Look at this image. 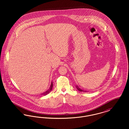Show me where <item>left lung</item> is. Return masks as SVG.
Returning <instances> with one entry per match:
<instances>
[{"mask_svg":"<svg viewBox=\"0 0 129 129\" xmlns=\"http://www.w3.org/2000/svg\"><path fill=\"white\" fill-rule=\"evenodd\" d=\"M76 88L77 89V90H79V91H83V92H86V91H85V90H82V89H81V88H80L79 87V86H76Z\"/></svg>","mask_w":129,"mask_h":129,"instance_id":"8db88e82","label":"left lung"}]
</instances>
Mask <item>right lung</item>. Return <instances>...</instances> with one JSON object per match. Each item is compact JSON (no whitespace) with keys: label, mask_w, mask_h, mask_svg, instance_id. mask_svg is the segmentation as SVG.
<instances>
[{"label":"right lung","mask_w":129,"mask_h":129,"mask_svg":"<svg viewBox=\"0 0 129 129\" xmlns=\"http://www.w3.org/2000/svg\"><path fill=\"white\" fill-rule=\"evenodd\" d=\"M52 87H53V82L51 83V86H50V88H49V89H48L47 91H46V92H44L43 93H42V95H46L48 94L49 93V92H50V91H51V90H52Z\"/></svg>","instance_id":"1"}]
</instances>
